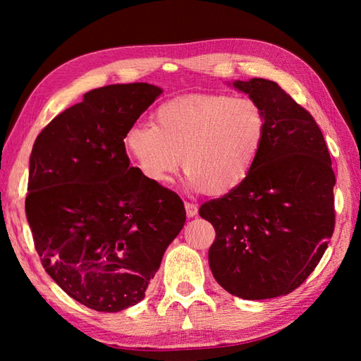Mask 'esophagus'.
<instances>
[{"label":"esophagus","mask_w":361,"mask_h":361,"mask_svg":"<svg viewBox=\"0 0 361 361\" xmlns=\"http://www.w3.org/2000/svg\"><path fill=\"white\" fill-rule=\"evenodd\" d=\"M185 209H186L188 217H195V216H197V212H198L197 204H194V203H189V202H186V203H185Z\"/></svg>","instance_id":"esophagus-1"}]
</instances>
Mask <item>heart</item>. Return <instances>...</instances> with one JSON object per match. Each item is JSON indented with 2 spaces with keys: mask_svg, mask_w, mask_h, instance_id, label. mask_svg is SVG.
I'll use <instances>...</instances> for the list:
<instances>
[{
  "mask_svg": "<svg viewBox=\"0 0 361 361\" xmlns=\"http://www.w3.org/2000/svg\"><path fill=\"white\" fill-rule=\"evenodd\" d=\"M267 140V118L250 97L206 93L161 104L153 126L135 124L124 147L145 180L166 186L183 167L194 192L233 194L255 171Z\"/></svg>",
  "mask_w": 361,
  "mask_h": 361,
  "instance_id": "b5f03b06",
  "label": "heart"
}]
</instances>
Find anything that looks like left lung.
<instances>
[{"label": "left lung", "mask_w": 361, "mask_h": 361, "mask_svg": "<svg viewBox=\"0 0 361 361\" xmlns=\"http://www.w3.org/2000/svg\"><path fill=\"white\" fill-rule=\"evenodd\" d=\"M229 85L262 106L267 140L248 180L200 206L216 229L209 267L242 299L288 295L315 270L334 234L331 155L312 114L278 83L255 78Z\"/></svg>", "instance_id": "left-lung-1"}]
</instances>
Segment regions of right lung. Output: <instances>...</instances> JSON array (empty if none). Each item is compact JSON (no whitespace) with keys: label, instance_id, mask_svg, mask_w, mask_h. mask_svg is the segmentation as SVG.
Instances as JSON below:
<instances>
[{"label":"right lung","instance_id":"1","mask_svg":"<svg viewBox=\"0 0 361 361\" xmlns=\"http://www.w3.org/2000/svg\"><path fill=\"white\" fill-rule=\"evenodd\" d=\"M163 90H91L37 136L26 217L46 273L75 301L121 312L142 301L185 226L181 198L130 167L124 135Z\"/></svg>","mask_w":361,"mask_h":361}]
</instances>
